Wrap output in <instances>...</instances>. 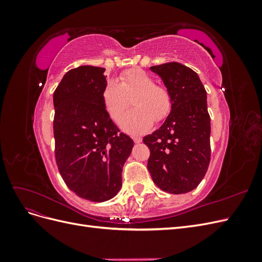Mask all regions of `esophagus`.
<instances>
[{"label": "esophagus", "instance_id": "1", "mask_svg": "<svg viewBox=\"0 0 262 262\" xmlns=\"http://www.w3.org/2000/svg\"><path fill=\"white\" fill-rule=\"evenodd\" d=\"M133 141H134V143H141L142 139L141 138H133Z\"/></svg>", "mask_w": 262, "mask_h": 262}]
</instances>
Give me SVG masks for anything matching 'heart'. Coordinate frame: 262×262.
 <instances>
[{
	"label": "heart",
	"instance_id": "heart-1",
	"mask_svg": "<svg viewBox=\"0 0 262 262\" xmlns=\"http://www.w3.org/2000/svg\"><path fill=\"white\" fill-rule=\"evenodd\" d=\"M134 95L132 106L136 109L125 115L121 126L126 133L136 136L147 131L154 120L160 122L169 115L171 97L145 71L138 68L125 71L119 76V83L110 81L101 92L102 104L116 123L120 122L129 106L128 98Z\"/></svg>",
	"mask_w": 262,
	"mask_h": 262
}]
</instances>
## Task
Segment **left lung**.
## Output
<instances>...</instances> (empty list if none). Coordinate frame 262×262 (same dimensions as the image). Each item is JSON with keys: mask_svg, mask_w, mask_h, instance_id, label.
Listing matches in <instances>:
<instances>
[{"mask_svg": "<svg viewBox=\"0 0 262 262\" xmlns=\"http://www.w3.org/2000/svg\"><path fill=\"white\" fill-rule=\"evenodd\" d=\"M171 97V110L158 130L144 137L150 150L147 169L163 191H191L208 170L211 123L207 92L193 70L178 62L150 67Z\"/></svg>", "mask_w": 262, "mask_h": 262, "instance_id": "obj_1", "label": "left lung"}]
</instances>
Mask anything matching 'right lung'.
<instances>
[{
  "mask_svg": "<svg viewBox=\"0 0 262 262\" xmlns=\"http://www.w3.org/2000/svg\"><path fill=\"white\" fill-rule=\"evenodd\" d=\"M105 69L70 70L53 93L55 161L70 190L83 199L104 202L122 186V168L133 141L119 131L101 99Z\"/></svg>",
  "mask_w": 262,
  "mask_h": 262,
  "instance_id": "add662e5",
  "label": "right lung"
}]
</instances>
